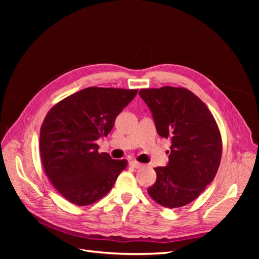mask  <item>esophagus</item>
Returning <instances> with one entry per match:
<instances>
[{
    "instance_id": "34e87169",
    "label": "esophagus",
    "mask_w": 259,
    "mask_h": 259,
    "mask_svg": "<svg viewBox=\"0 0 259 259\" xmlns=\"http://www.w3.org/2000/svg\"><path fill=\"white\" fill-rule=\"evenodd\" d=\"M130 165L133 166V167H135V168H139V167L143 166V164L137 162V161H131V162H130Z\"/></svg>"
}]
</instances>
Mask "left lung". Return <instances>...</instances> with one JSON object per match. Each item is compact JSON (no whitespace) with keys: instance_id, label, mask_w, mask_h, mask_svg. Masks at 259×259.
Instances as JSON below:
<instances>
[{"instance_id":"left-lung-1","label":"left lung","mask_w":259,"mask_h":259,"mask_svg":"<svg viewBox=\"0 0 259 259\" xmlns=\"http://www.w3.org/2000/svg\"><path fill=\"white\" fill-rule=\"evenodd\" d=\"M139 95L152 112L158 134L171 140L166 166L155 167L150 197L164 207L189 204L216 176L222 135L206 105L185 88L143 89Z\"/></svg>"}]
</instances>
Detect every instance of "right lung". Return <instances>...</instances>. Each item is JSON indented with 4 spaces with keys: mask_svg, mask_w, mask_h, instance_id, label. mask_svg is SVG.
<instances>
[{
    "mask_svg": "<svg viewBox=\"0 0 259 259\" xmlns=\"http://www.w3.org/2000/svg\"><path fill=\"white\" fill-rule=\"evenodd\" d=\"M138 90L88 88L60 100L40 131V154L46 176L62 197L85 206L111 190L126 160L98 152L96 140L112 130L115 117Z\"/></svg>",
    "mask_w": 259,
    "mask_h": 259,
    "instance_id": "obj_1",
    "label": "right lung"
}]
</instances>
